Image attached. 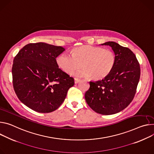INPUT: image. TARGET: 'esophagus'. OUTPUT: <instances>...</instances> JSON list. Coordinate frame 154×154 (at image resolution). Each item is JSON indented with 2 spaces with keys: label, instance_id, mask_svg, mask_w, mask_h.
<instances>
[{
  "label": "esophagus",
  "instance_id": "obj_1",
  "mask_svg": "<svg viewBox=\"0 0 154 154\" xmlns=\"http://www.w3.org/2000/svg\"><path fill=\"white\" fill-rule=\"evenodd\" d=\"M79 82H80V79H77V78H75V79H74V82H75V84H77V83H78Z\"/></svg>",
  "mask_w": 154,
  "mask_h": 154
}]
</instances>
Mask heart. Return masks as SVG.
I'll return each mask as SVG.
<instances>
[{
  "label": "heart",
  "instance_id": "obj_1",
  "mask_svg": "<svg viewBox=\"0 0 154 154\" xmlns=\"http://www.w3.org/2000/svg\"><path fill=\"white\" fill-rule=\"evenodd\" d=\"M59 67L67 74L72 73L82 66L75 73L78 77H90L100 80L107 77L114 69L116 56L114 51L101 47L85 45L74 48L72 54L66 52L60 54L57 58Z\"/></svg>",
  "mask_w": 154,
  "mask_h": 154
}]
</instances>
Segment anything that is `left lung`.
Segmentation results:
<instances>
[{
    "mask_svg": "<svg viewBox=\"0 0 154 154\" xmlns=\"http://www.w3.org/2000/svg\"><path fill=\"white\" fill-rule=\"evenodd\" d=\"M102 45L112 47L116 63L112 72L105 79L90 82L85 94L88 105L96 113L112 115L119 112L133 101L140 79L139 63L133 52L114 42Z\"/></svg>",
    "mask_w": 154,
    "mask_h": 154,
    "instance_id": "1",
    "label": "left lung"
}]
</instances>
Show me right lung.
Returning a JSON list of instances; mask_svg holds the SVG:
<instances>
[{
    "label": "right lung",
    "mask_w": 154,
    "mask_h": 154,
    "mask_svg": "<svg viewBox=\"0 0 154 154\" xmlns=\"http://www.w3.org/2000/svg\"><path fill=\"white\" fill-rule=\"evenodd\" d=\"M64 51L62 47L46 43L29 44L13 60V85L19 100L40 113L57 110L64 101L74 79L63 72L56 58Z\"/></svg>",
    "instance_id": "obj_1"
}]
</instances>
